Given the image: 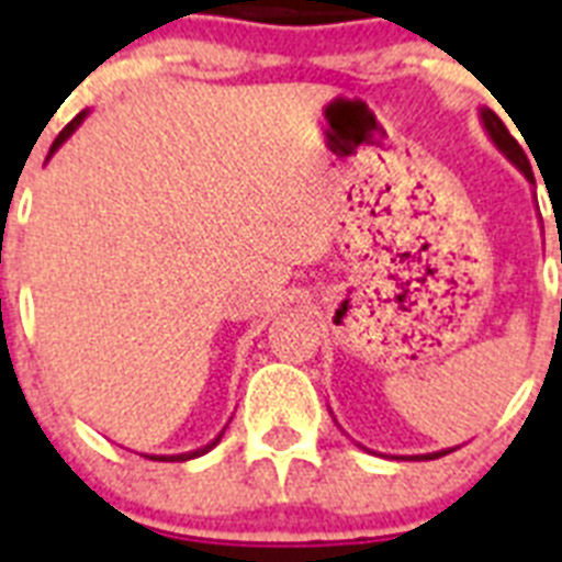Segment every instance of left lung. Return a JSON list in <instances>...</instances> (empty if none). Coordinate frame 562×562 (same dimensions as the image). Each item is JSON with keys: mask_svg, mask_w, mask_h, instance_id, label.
<instances>
[{"mask_svg": "<svg viewBox=\"0 0 562 562\" xmlns=\"http://www.w3.org/2000/svg\"><path fill=\"white\" fill-rule=\"evenodd\" d=\"M479 117H482V126H485L487 138H491L496 144V149H499V153H503L505 158H508V161L514 164V167H517V170L522 172V176H526L528 181H531V184H533V172H531V164H528L526 153H522V147H519L517 140L510 138V132L505 130V123L499 121V117H496L494 109H479ZM363 450H367V447H363ZM453 450H456V447H447V450H436V453L413 456V459H418V462H430V459H439V456L453 453Z\"/></svg>", "mask_w": 562, "mask_h": 562, "instance_id": "obj_1", "label": "left lung"}]
</instances>
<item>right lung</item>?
<instances>
[{"mask_svg":"<svg viewBox=\"0 0 562 562\" xmlns=\"http://www.w3.org/2000/svg\"><path fill=\"white\" fill-rule=\"evenodd\" d=\"M86 115H89V109H86V112H80V115H77L75 121L68 123L66 130L59 132V135H57V140H54V144H52V153H48V158H52V155L57 153V149L63 147V144H66V140L71 138V135H75V130H77V126H80V123L86 121ZM222 436H225V430L218 432L216 439L210 441V445L199 447V450H190V453H178V456H147V459H155V462H187V459H195V456H204V453H207V450H213V447H216L218 441H222Z\"/></svg>","mask_w":562,"mask_h":562,"instance_id":"right-lung-1","label":"right lung"}]
</instances>
